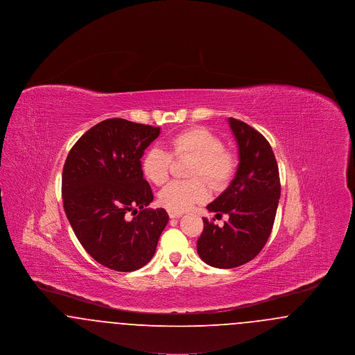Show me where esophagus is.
<instances>
[{
  "label": "esophagus",
  "instance_id": "1",
  "mask_svg": "<svg viewBox=\"0 0 355 355\" xmlns=\"http://www.w3.org/2000/svg\"><path fill=\"white\" fill-rule=\"evenodd\" d=\"M182 216V213H177V211H169L170 218H180Z\"/></svg>",
  "mask_w": 355,
  "mask_h": 355
}]
</instances>
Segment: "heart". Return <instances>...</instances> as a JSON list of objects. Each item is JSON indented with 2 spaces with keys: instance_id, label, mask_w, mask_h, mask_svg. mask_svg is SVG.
I'll return each mask as SVG.
<instances>
[{
  "instance_id": "heart-1",
  "label": "heart",
  "mask_w": 355,
  "mask_h": 355,
  "mask_svg": "<svg viewBox=\"0 0 355 355\" xmlns=\"http://www.w3.org/2000/svg\"><path fill=\"white\" fill-rule=\"evenodd\" d=\"M171 155L191 157L189 177L196 178L171 181L158 193V202L169 211L182 213L209 197V187L198 176L220 189L232 180L236 169V158L233 153L223 149L220 137L207 129L193 128L170 138L169 152L161 146H152L144 154L142 171L154 185H162L168 180Z\"/></svg>"
}]
</instances>
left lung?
Listing matches in <instances>:
<instances>
[{"mask_svg":"<svg viewBox=\"0 0 355 355\" xmlns=\"http://www.w3.org/2000/svg\"><path fill=\"white\" fill-rule=\"evenodd\" d=\"M229 125L238 145V169L229 187L207 205L216 218L226 214L229 220L220 227L203 218L197 241L203 262L218 269L248 263L263 249L281 196L278 165L268 139L239 119L230 117Z\"/></svg>","mask_w":355,"mask_h":355,"instance_id":"1","label":"left lung"}]
</instances>
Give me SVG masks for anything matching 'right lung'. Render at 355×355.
<instances>
[{
    "label": "right lung",
    "mask_w": 355,
    "mask_h": 355,
    "mask_svg": "<svg viewBox=\"0 0 355 355\" xmlns=\"http://www.w3.org/2000/svg\"><path fill=\"white\" fill-rule=\"evenodd\" d=\"M159 133L158 126L105 119L74 144L65 161L62 200L71 229L87 254L112 270L145 266L168 225L165 209H146L153 191L141 166Z\"/></svg>",
    "instance_id": "1"
}]
</instances>
